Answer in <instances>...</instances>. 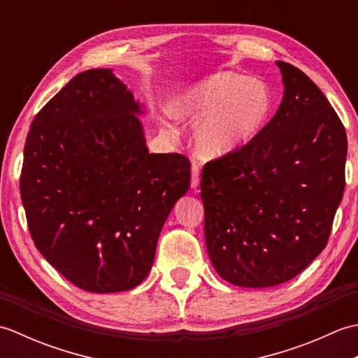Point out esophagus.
Listing matches in <instances>:
<instances>
[{
  "instance_id": "obj_1",
  "label": "esophagus",
  "mask_w": 358,
  "mask_h": 358,
  "mask_svg": "<svg viewBox=\"0 0 358 358\" xmlns=\"http://www.w3.org/2000/svg\"><path fill=\"white\" fill-rule=\"evenodd\" d=\"M191 173H192V177H191V187H192V189H196V186H199V178H200V167H199V164L192 163V166H191Z\"/></svg>"
}]
</instances>
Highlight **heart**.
<instances>
[{
  "label": "heart",
  "instance_id": "heart-1",
  "mask_svg": "<svg viewBox=\"0 0 358 358\" xmlns=\"http://www.w3.org/2000/svg\"><path fill=\"white\" fill-rule=\"evenodd\" d=\"M272 112L269 87L232 72L204 75L191 83L173 103L175 117L191 126L202 123L194 144L208 159L245 149L263 132Z\"/></svg>",
  "mask_w": 358,
  "mask_h": 358
}]
</instances>
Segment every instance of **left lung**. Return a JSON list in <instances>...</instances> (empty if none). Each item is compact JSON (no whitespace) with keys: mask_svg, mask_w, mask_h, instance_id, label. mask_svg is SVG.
Returning a JSON list of instances; mask_svg holds the SVG:
<instances>
[{"mask_svg":"<svg viewBox=\"0 0 358 358\" xmlns=\"http://www.w3.org/2000/svg\"><path fill=\"white\" fill-rule=\"evenodd\" d=\"M283 100L257 138L203 167L212 266L241 287H272L324 249L345 191L346 131L315 83L277 62Z\"/></svg>","mask_w":358,"mask_h":358,"instance_id":"left-lung-1","label":"left lung"}]
</instances>
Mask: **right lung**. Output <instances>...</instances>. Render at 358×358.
<instances>
[{
  "instance_id": "add662e5",
  "label": "right lung",
  "mask_w": 358,
  "mask_h": 358,
  "mask_svg": "<svg viewBox=\"0 0 358 358\" xmlns=\"http://www.w3.org/2000/svg\"><path fill=\"white\" fill-rule=\"evenodd\" d=\"M144 106L112 69L78 73L38 112L20 192L36 249L95 294L148 277L159 232L191 186L180 154H149Z\"/></svg>"
}]
</instances>
